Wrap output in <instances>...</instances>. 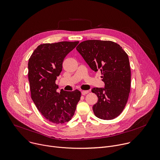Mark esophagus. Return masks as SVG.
Listing matches in <instances>:
<instances>
[{"label": "esophagus", "instance_id": "obj_1", "mask_svg": "<svg viewBox=\"0 0 160 160\" xmlns=\"http://www.w3.org/2000/svg\"><path fill=\"white\" fill-rule=\"evenodd\" d=\"M88 92H89V91H81V94H82V95H85V94H88Z\"/></svg>", "mask_w": 160, "mask_h": 160}]
</instances>
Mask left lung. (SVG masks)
Here are the masks:
<instances>
[{
	"label": "left lung",
	"instance_id": "8db88e82",
	"mask_svg": "<svg viewBox=\"0 0 160 160\" xmlns=\"http://www.w3.org/2000/svg\"><path fill=\"white\" fill-rule=\"evenodd\" d=\"M90 68L100 71L105 88H94L98 102L92 107L96 117L103 120L117 117L124 109L131 89V72L127 54L111 41H84L76 47Z\"/></svg>",
	"mask_w": 160,
	"mask_h": 160
}]
</instances>
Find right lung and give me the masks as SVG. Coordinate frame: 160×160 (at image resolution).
<instances>
[{
  "label": "right lung",
  "instance_id": "1",
  "mask_svg": "<svg viewBox=\"0 0 160 160\" xmlns=\"http://www.w3.org/2000/svg\"><path fill=\"white\" fill-rule=\"evenodd\" d=\"M79 42L44 43L37 47L28 62V79L31 98L38 111L50 122L59 124L73 117L81 98L78 89L57 92V77L62 70L66 56Z\"/></svg>",
  "mask_w": 160,
  "mask_h": 160
}]
</instances>
